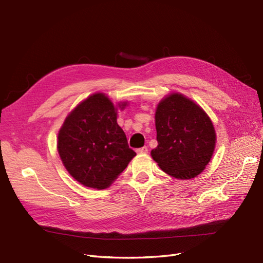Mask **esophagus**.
<instances>
[{"instance_id": "obj_1", "label": "esophagus", "mask_w": 263, "mask_h": 263, "mask_svg": "<svg viewBox=\"0 0 263 263\" xmlns=\"http://www.w3.org/2000/svg\"><path fill=\"white\" fill-rule=\"evenodd\" d=\"M137 151V154H147L148 153V147H141V148H139V149H137L136 150Z\"/></svg>"}]
</instances>
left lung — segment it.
<instances>
[{"mask_svg":"<svg viewBox=\"0 0 263 263\" xmlns=\"http://www.w3.org/2000/svg\"><path fill=\"white\" fill-rule=\"evenodd\" d=\"M158 146L151 157L159 168L179 180L193 179L211 161L216 144L205 110L181 93L166 95L155 114Z\"/></svg>","mask_w":263,"mask_h":263,"instance_id":"obj_1","label":"left lung"}]
</instances>
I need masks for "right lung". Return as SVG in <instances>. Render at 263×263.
<instances>
[{"instance_id":"add662e5","label":"right lung","mask_w":263,"mask_h":263,"mask_svg":"<svg viewBox=\"0 0 263 263\" xmlns=\"http://www.w3.org/2000/svg\"><path fill=\"white\" fill-rule=\"evenodd\" d=\"M127 102L118 103L124 109ZM57 149L67 171L86 187L103 190L118 178L136 153L117 124V106L104 93H94L66 117Z\"/></svg>"}]
</instances>
